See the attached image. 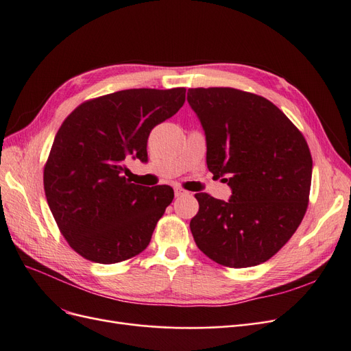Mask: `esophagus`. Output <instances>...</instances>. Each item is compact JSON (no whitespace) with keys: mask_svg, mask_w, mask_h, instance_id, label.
<instances>
[{"mask_svg":"<svg viewBox=\"0 0 351 351\" xmlns=\"http://www.w3.org/2000/svg\"><path fill=\"white\" fill-rule=\"evenodd\" d=\"M189 192H186V190H183V189H180V187H174V195H176V197H180V196H184V195H187Z\"/></svg>","mask_w":351,"mask_h":351,"instance_id":"obj_1","label":"esophagus"}]
</instances>
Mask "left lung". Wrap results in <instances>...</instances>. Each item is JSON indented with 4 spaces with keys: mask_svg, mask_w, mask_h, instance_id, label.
<instances>
[{
    "mask_svg": "<svg viewBox=\"0 0 351 351\" xmlns=\"http://www.w3.org/2000/svg\"><path fill=\"white\" fill-rule=\"evenodd\" d=\"M206 136V164L231 189L230 200L196 193L190 221L197 247L230 268L267 262L306 214L312 155L303 134L275 105L232 88L189 89Z\"/></svg>",
    "mask_w": 351,
    "mask_h": 351,
    "instance_id": "left-lung-1",
    "label": "left lung"
}]
</instances>
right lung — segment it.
I'll return each mask as SVG.
<instances>
[{"instance_id":"1","label":"right lung","mask_w":351,"mask_h":351,"mask_svg":"<svg viewBox=\"0 0 351 351\" xmlns=\"http://www.w3.org/2000/svg\"><path fill=\"white\" fill-rule=\"evenodd\" d=\"M184 101V88L119 90L83 102L61 124L44 189L61 234L84 259L117 263L147 247L174 190L132 183L125 162L147 161L151 130Z\"/></svg>"}]
</instances>
